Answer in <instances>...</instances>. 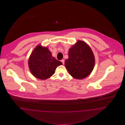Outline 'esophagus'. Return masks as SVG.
Here are the masks:
<instances>
[{
	"label": "esophagus",
	"instance_id": "esophagus-1",
	"mask_svg": "<svg viewBox=\"0 0 125 125\" xmlns=\"http://www.w3.org/2000/svg\"><path fill=\"white\" fill-rule=\"evenodd\" d=\"M61 61L62 62V64H64V60H62Z\"/></svg>",
	"mask_w": 125,
	"mask_h": 125
}]
</instances>
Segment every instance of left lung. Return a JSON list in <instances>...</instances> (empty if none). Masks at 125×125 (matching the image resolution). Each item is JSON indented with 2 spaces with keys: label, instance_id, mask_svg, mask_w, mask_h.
I'll return each instance as SVG.
<instances>
[{
  "label": "left lung",
  "instance_id": "8db88e82",
  "mask_svg": "<svg viewBox=\"0 0 125 125\" xmlns=\"http://www.w3.org/2000/svg\"><path fill=\"white\" fill-rule=\"evenodd\" d=\"M65 66L73 77L82 79L89 76L94 66V54L86 42L79 40L69 50Z\"/></svg>",
  "mask_w": 125,
  "mask_h": 125
}]
</instances>
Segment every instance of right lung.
I'll return each instance as SVG.
<instances>
[{"mask_svg":"<svg viewBox=\"0 0 125 125\" xmlns=\"http://www.w3.org/2000/svg\"><path fill=\"white\" fill-rule=\"evenodd\" d=\"M62 63L52 55L47 47L39 45L33 50L28 61L31 72L36 78L45 80L54 73L57 67Z\"/></svg>","mask_w":125,"mask_h":125,"instance_id":"add662e5","label":"right lung"}]
</instances>
